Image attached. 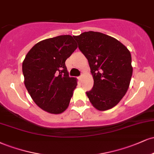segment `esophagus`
<instances>
[{"mask_svg":"<svg viewBox=\"0 0 154 154\" xmlns=\"http://www.w3.org/2000/svg\"><path fill=\"white\" fill-rule=\"evenodd\" d=\"M82 75L79 76V77H78V79H79V80H81V79H82Z\"/></svg>","mask_w":154,"mask_h":154,"instance_id":"1","label":"esophagus"}]
</instances>
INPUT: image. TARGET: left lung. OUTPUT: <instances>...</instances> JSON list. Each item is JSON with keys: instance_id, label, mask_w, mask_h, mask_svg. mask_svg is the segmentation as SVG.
Segmentation results:
<instances>
[{"instance_id": "left-lung-1", "label": "left lung", "mask_w": 154, "mask_h": 154, "mask_svg": "<svg viewBox=\"0 0 154 154\" xmlns=\"http://www.w3.org/2000/svg\"><path fill=\"white\" fill-rule=\"evenodd\" d=\"M88 60L94 84L86 92L92 105L99 111L110 109L128 91L132 75L129 50L116 39L98 32L73 36Z\"/></svg>"}]
</instances>
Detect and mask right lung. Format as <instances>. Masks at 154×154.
<instances>
[{
  "label": "right lung",
  "mask_w": 154,
  "mask_h": 154,
  "mask_svg": "<svg viewBox=\"0 0 154 154\" xmlns=\"http://www.w3.org/2000/svg\"><path fill=\"white\" fill-rule=\"evenodd\" d=\"M77 48L71 35H60L39 42L26 55L22 63L24 85L43 110L58 114L69 106L77 83L69 76L65 61Z\"/></svg>",
  "instance_id": "obj_1"
}]
</instances>
